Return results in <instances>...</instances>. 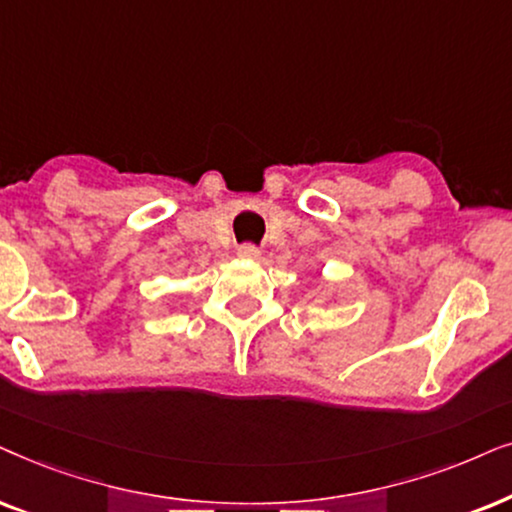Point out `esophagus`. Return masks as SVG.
<instances>
[{
    "instance_id": "esophagus-1",
    "label": "esophagus",
    "mask_w": 512,
    "mask_h": 512,
    "mask_svg": "<svg viewBox=\"0 0 512 512\" xmlns=\"http://www.w3.org/2000/svg\"><path fill=\"white\" fill-rule=\"evenodd\" d=\"M238 257H243V260H257L260 257V248H255L252 243H245L238 248Z\"/></svg>"
}]
</instances>
